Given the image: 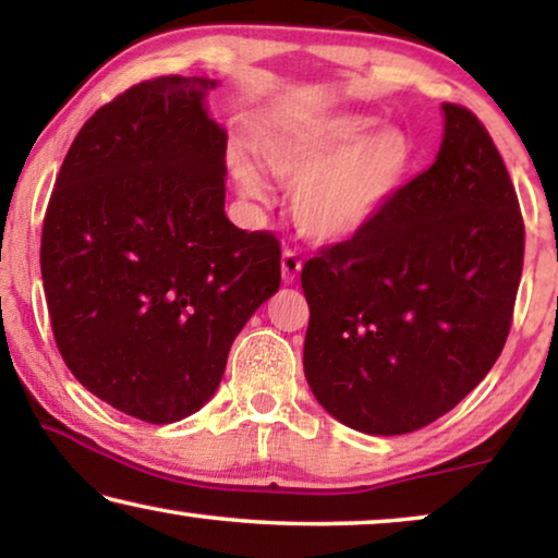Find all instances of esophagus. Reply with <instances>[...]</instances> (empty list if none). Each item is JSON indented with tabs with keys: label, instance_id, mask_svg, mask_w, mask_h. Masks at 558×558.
Returning <instances> with one entry per match:
<instances>
[{
	"label": "esophagus",
	"instance_id": "1",
	"mask_svg": "<svg viewBox=\"0 0 558 558\" xmlns=\"http://www.w3.org/2000/svg\"><path fill=\"white\" fill-rule=\"evenodd\" d=\"M302 271V258L296 254L294 248H284V254H281V277H284L287 284H292V281L300 277Z\"/></svg>",
	"mask_w": 558,
	"mask_h": 558
}]
</instances>
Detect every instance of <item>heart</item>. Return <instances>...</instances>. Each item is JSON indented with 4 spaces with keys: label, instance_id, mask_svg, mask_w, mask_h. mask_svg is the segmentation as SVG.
<instances>
[{
    "label": "heart",
    "instance_id": "1",
    "mask_svg": "<svg viewBox=\"0 0 558 558\" xmlns=\"http://www.w3.org/2000/svg\"><path fill=\"white\" fill-rule=\"evenodd\" d=\"M258 157L274 178L296 185L294 220L315 241H342L373 223L407 182L414 147L401 129H378L368 113L264 126ZM231 172L243 193L264 197L256 165L231 151Z\"/></svg>",
    "mask_w": 558,
    "mask_h": 558
}]
</instances>
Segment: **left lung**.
Wrapping results in <instances>:
<instances>
[{"mask_svg":"<svg viewBox=\"0 0 558 558\" xmlns=\"http://www.w3.org/2000/svg\"><path fill=\"white\" fill-rule=\"evenodd\" d=\"M441 109L429 170L302 269L304 376L327 414L365 434H409L452 411L513 323L525 246L515 187L483 121Z\"/></svg>","mask_w":558,"mask_h":558,"instance_id":"left-lung-1","label":"left lung"}]
</instances>
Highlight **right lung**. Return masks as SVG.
<instances>
[{"instance_id":"right-lung-1","label":"right lung","mask_w":558,"mask_h":558,"mask_svg":"<svg viewBox=\"0 0 558 558\" xmlns=\"http://www.w3.org/2000/svg\"><path fill=\"white\" fill-rule=\"evenodd\" d=\"M210 78L159 75L75 136L43 220L50 325L83 388L149 424L195 414L281 284L269 231L226 218V132Z\"/></svg>"}]
</instances>
